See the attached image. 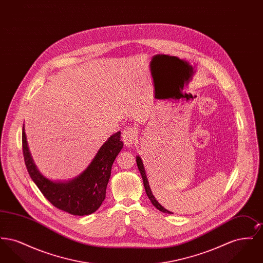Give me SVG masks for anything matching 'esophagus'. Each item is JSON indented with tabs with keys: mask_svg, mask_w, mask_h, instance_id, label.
<instances>
[{
	"mask_svg": "<svg viewBox=\"0 0 263 263\" xmlns=\"http://www.w3.org/2000/svg\"><path fill=\"white\" fill-rule=\"evenodd\" d=\"M137 137V131L133 127H126L122 132V140L126 146H131Z\"/></svg>",
	"mask_w": 263,
	"mask_h": 263,
	"instance_id": "obj_1",
	"label": "esophagus"
}]
</instances>
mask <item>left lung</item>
I'll return each mask as SVG.
<instances>
[{
  "label": "left lung",
  "instance_id": "left-lung-1",
  "mask_svg": "<svg viewBox=\"0 0 263 263\" xmlns=\"http://www.w3.org/2000/svg\"><path fill=\"white\" fill-rule=\"evenodd\" d=\"M136 162H137L138 168H139V171H140V174H141V175H142V178H143V183H144V186H145L146 193H147V195H148L149 199H150L151 202H152V204H153L157 209H159V210H160V211H162V212L167 213V214H173L171 211H168V210H166L165 208H163V206H162V205L157 201V199L155 198V196L153 195L152 190H151L150 185H149V182H148V178H147V176H146L145 168H144V165H143L142 160H141V158H140V157H137V158H136Z\"/></svg>",
  "mask_w": 263,
  "mask_h": 263
}]
</instances>
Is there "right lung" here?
Segmentation results:
<instances>
[{
    "mask_svg": "<svg viewBox=\"0 0 263 263\" xmlns=\"http://www.w3.org/2000/svg\"><path fill=\"white\" fill-rule=\"evenodd\" d=\"M22 141L27 172L53 206L76 216L89 215L100 208L105 198L114 160L123 148L120 132L108 138L83 174L67 182H53L38 172L28 151L25 127H23Z\"/></svg>",
    "mask_w": 263,
    "mask_h": 263,
    "instance_id": "obj_1",
    "label": "right lung"
}]
</instances>
